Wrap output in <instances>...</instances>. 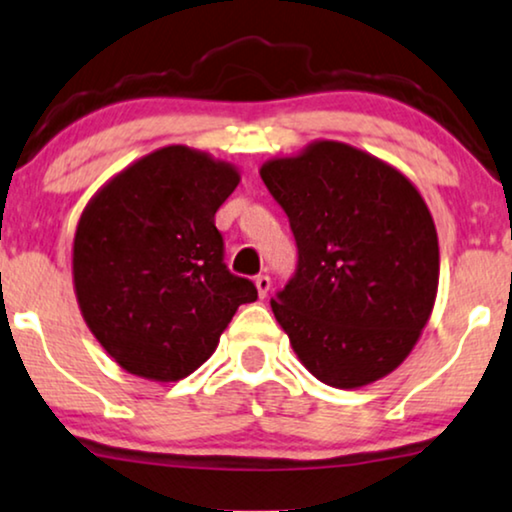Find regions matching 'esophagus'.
I'll use <instances>...</instances> for the list:
<instances>
[{"mask_svg":"<svg viewBox=\"0 0 512 512\" xmlns=\"http://www.w3.org/2000/svg\"><path fill=\"white\" fill-rule=\"evenodd\" d=\"M256 289H258V296H261V298H265V296H268V291H270V277L268 275H256Z\"/></svg>","mask_w":512,"mask_h":512,"instance_id":"esophagus-1","label":"esophagus"}]
</instances>
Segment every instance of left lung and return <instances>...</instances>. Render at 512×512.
<instances>
[{"label": "left lung", "mask_w": 512, "mask_h": 512, "mask_svg": "<svg viewBox=\"0 0 512 512\" xmlns=\"http://www.w3.org/2000/svg\"><path fill=\"white\" fill-rule=\"evenodd\" d=\"M261 178L289 218L298 263L272 313L310 374L360 388L402 364L437 294L433 216L400 171L345 143L272 159Z\"/></svg>", "instance_id": "1"}]
</instances>
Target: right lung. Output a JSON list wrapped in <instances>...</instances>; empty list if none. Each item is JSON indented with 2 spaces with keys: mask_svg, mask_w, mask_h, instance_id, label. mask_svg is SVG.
I'll use <instances>...</instances> for the list:
<instances>
[{
  "mask_svg": "<svg viewBox=\"0 0 512 512\" xmlns=\"http://www.w3.org/2000/svg\"><path fill=\"white\" fill-rule=\"evenodd\" d=\"M240 183L230 164L169 145L117 174L79 218V308L119 367L178 381L209 360L254 282L225 265L216 211Z\"/></svg>",
  "mask_w": 512,
  "mask_h": 512,
  "instance_id": "right-lung-1",
  "label": "right lung"
}]
</instances>
